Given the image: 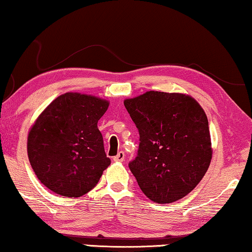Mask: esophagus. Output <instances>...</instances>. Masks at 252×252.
<instances>
[{
  "mask_svg": "<svg viewBox=\"0 0 252 252\" xmlns=\"http://www.w3.org/2000/svg\"><path fill=\"white\" fill-rule=\"evenodd\" d=\"M125 153L123 152H119L118 155L113 157V159L115 160V162H123L125 160Z\"/></svg>",
  "mask_w": 252,
  "mask_h": 252,
  "instance_id": "1",
  "label": "esophagus"
}]
</instances>
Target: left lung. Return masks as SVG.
Masks as SVG:
<instances>
[{"label": "left lung", "mask_w": 252, "mask_h": 252, "mask_svg": "<svg viewBox=\"0 0 252 252\" xmlns=\"http://www.w3.org/2000/svg\"><path fill=\"white\" fill-rule=\"evenodd\" d=\"M139 131L137 157L129 168L142 192L158 204H170L191 192L212 159L208 120L192 97L147 92L126 99Z\"/></svg>", "instance_id": "8db88e82"}]
</instances>
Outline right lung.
Returning a JSON list of instances; mask_svg holds the SVG:
<instances>
[{
  "label": "right lung",
  "mask_w": 252,
  "mask_h": 252,
  "mask_svg": "<svg viewBox=\"0 0 252 252\" xmlns=\"http://www.w3.org/2000/svg\"><path fill=\"white\" fill-rule=\"evenodd\" d=\"M108 102L66 93L36 120L28 134V157L43 185L64 197H80L98 183L111 164L97 122Z\"/></svg>",
  "instance_id": "obj_1"
}]
</instances>
